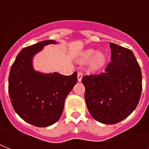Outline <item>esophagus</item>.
<instances>
[{
    "instance_id": "esophagus-1",
    "label": "esophagus",
    "mask_w": 149,
    "mask_h": 149,
    "mask_svg": "<svg viewBox=\"0 0 149 149\" xmlns=\"http://www.w3.org/2000/svg\"><path fill=\"white\" fill-rule=\"evenodd\" d=\"M83 72H78V74H77V79H78V81L80 82L82 80V78H83Z\"/></svg>"
}]
</instances>
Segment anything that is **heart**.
Here are the masks:
<instances>
[{
    "label": "heart",
    "mask_w": 149,
    "mask_h": 149,
    "mask_svg": "<svg viewBox=\"0 0 149 149\" xmlns=\"http://www.w3.org/2000/svg\"><path fill=\"white\" fill-rule=\"evenodd\" d=\"M94 54H95V50L94 49H87L82 53L81 58L84 62H86V61L90 60L94 55V56H93L94 57L93 58L91 59V67L93 68V69H97V68L100 67L105 63L106 57L102 52H97V53H96L95 55H94Z\"/></svg>",
    "instance_id": "b5f03b06"
}]
</instances>
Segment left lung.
I'll use <instances>...</instances> for the list:
<instances>
[{"label":"left lung","mask_w":149,"mask_h":149,"mask_svg":"<svg viewBox=\"0 0 149 149\" xmlns=\"http://www.w3.org/2000/svg\"><path fill=\"white\" fill-rule=\"evenodd\" d=\"M111 59L105 71L82 78L91 116L106 125L127 118L136 108L142 91L141 71L134 53L110 43Z\"/></svg>","instance_id":"8db88e82"}]
</instances>
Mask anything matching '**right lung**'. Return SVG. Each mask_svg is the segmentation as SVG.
<instances>
[{
    "label": "right lung",
    "mask_w": 149,
    "mask_h": 149,
    "mask_svg": "<svg viewBox=\"0 0 149 149\" xmlns=\"http://www.w3.org/2000/svg\"><path fill=\"white\" fill-rule=\"evenodd\" d=\"M56 43L45 40L24 48L10 70L8 92L13 108L23 120L36 127H48L58 121L65 98L77 83V72L64 76L34 70V56L45 45Z\"/></svg>",
    "instance_id": "1"
}]
</instances>
